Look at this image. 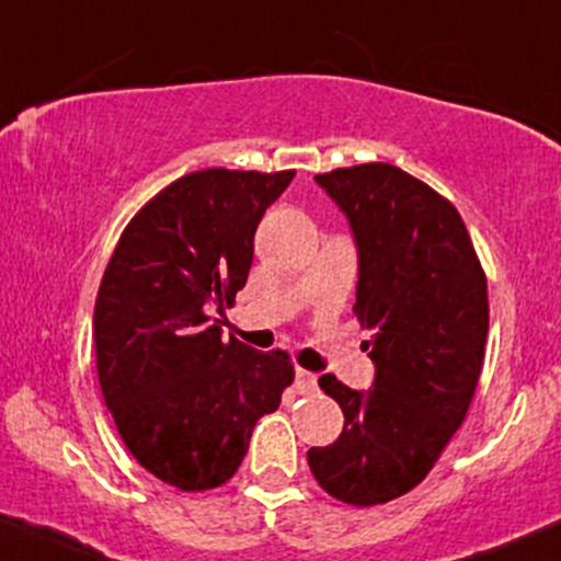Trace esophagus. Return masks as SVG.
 <instances>
[{
    "mask_svg": "<svg viewBox=\"0 0 561 561\" xmlns=\"http://www.w3.org/2000/svg\"><path fill=\"white\" fill-rule=\"evenodd\" d=\"M295 391L298 393H313L317 391V375L309 373V370H300L295 373Z\"/></svg>",
    "mask_w": 561,
    "mask_h": 561,
    "instance_id": "esophagus-1",
    "label": "esophagus"
}]
</instances>
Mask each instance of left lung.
Listing matches in <instances>:
<instances>
[{
    "label": "left lung",
    "instance_id": "left-lung-1",
    "mask_svg": "<svg viewBox=\"0 0 561 561\" xmlns=\"http://www.w3.org/2000/svg\"><path fill=\"white\" fill-rule=\"evenodd\" d=\"M359 250L354 313L375 362L370 391L335 375L319 386L343 431L311 447L313 479L337 501L378 506L434 469L463 423L482 373L488 276L450 199L386 162L319 172Z\"/></svg>",
    "mask_w": 561,
    "mask_h": 561
}]
</instances>
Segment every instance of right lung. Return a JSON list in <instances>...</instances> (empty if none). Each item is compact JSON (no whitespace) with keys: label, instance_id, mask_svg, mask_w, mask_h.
I'll use <instances>...</instances> for the list:
<instances>
[{"label":"right lung","instance_id":"add662e5","mask_svg":"<svg viewBox=\"0 0 561 561\" xmlns=\"http://www.w3.org/2000/svg\"><path fill=\"white\" fill-rule=\"evenodd\" d=\"M293 175L178 178L135 213L103 271L92 319L103 399L133 458L183 492L229 482L295 378L287 351L224 341L207 313L244 287L257 224Z\"/></svg>","mask_w":561,"mask_h":561}]
</instances>
